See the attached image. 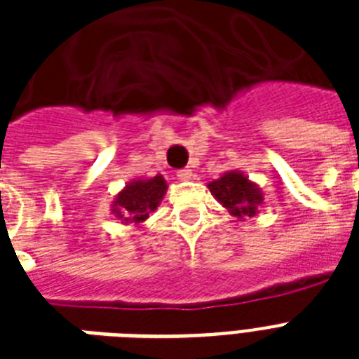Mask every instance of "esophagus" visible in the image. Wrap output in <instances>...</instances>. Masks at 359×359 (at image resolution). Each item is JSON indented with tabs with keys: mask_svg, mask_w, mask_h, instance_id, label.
Listing matches in <instances>:
<instances>
[{
	"mask_svg": "<svg viewBox=\"0 0 359 359\" xmlns=\"http://www.w3.org/2000/svg\"><path fill=\"white\" fill-rule=\"evenodd\" d=\"M177 177H179L180 180H190L191 177H194V171H191L190 168L179 169V171H177Z\"/></svg>",
	"mask_w": 359,
	"mask_h": 359,
	"instance_id": "obj_1",
	"label": "esophagus"
}]
</instances>
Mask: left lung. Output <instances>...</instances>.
<instances>
[{
  "mask_svg": "<svg viewBox=\"0 0 359 359\" xmlns=\"http://www.w3.org/2000/svg\"><path fill=\"white\" fill-rule=\"evenodd\" d=\"M208 190L214 199L227 208L231 216H235L238 222L245 218H255L259 208L264 203V194L261 186L250 180L238 169L225 171L219 179L208 182Z\"/></svg>",
  "mask_w": 359,
  "mask_h": 359,
  "instance_id": "8db88e82",
  "label": "left lung"
}]
</instances>
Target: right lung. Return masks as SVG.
I'll return each instance as SVG.
<instances>
[{
  "mask_svg": "<svg viewBox=\"0 0 359 359\" xmlns=\"http://www.w3.org/2000/svg\"><path fill=\"white\" fill-rule=\"evenodd\" d=\"M165 191H168V182L162 175H156L152 179L130 180L115 196L109 210L114 218L119 219L123 225L140 227L160 207Z\"/></svg>",
  "mask_w": 359,
  "mask_h": 359,
  "instance_id": "right-lung-1",
  "label": "right lung"
}]
</instances>
